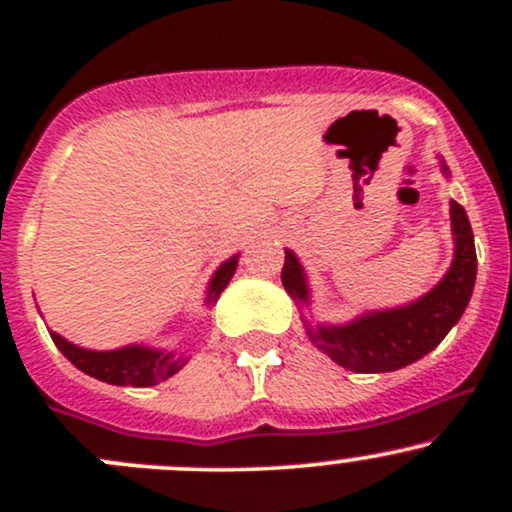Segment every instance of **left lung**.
<instances>
[{
	"label": "left lung",
	"instance_id": "1",
	"mask_svg": "<svg viewBox=\"0 0 512 512\" xmlns=\"http://www.w3.org/2000/svg\"><path fill=\"white\" fill-rule=\"evenodd\" d=\"M448 175V168L443 166ZM452 236H455V260L443 281L404 308L368 313L344 327H313L308 337L317 349L325 351L334 363L354 373H390L424 358L443 342L445 334L457 325L477 279V250L467 211L450 202ZM281 284L293 301L308 303V286L296 255L286 250Z\"/></svg>",
	"mask_w": 512,
	"mask_h": 512
}]
</instances>
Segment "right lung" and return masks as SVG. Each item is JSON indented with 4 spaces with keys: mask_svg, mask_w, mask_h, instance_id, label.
I'll list each match as a JSON object with an SVG mask.
<instances>
[{
    "mask_svg": "<svg viewBox=\"0 0 512 512\" xmlns=\"http://www.w3.org/2000/svg\"><path fill=\"white\" fill-rule=\"evenodd\" d=\"M236 267L238 257H231V260L221 264L219 272L214 274V279H211L209 284L207 303H214L216 298L221 296V291L228 286ZM50 337L52 342L57 344V349H60L76 368L84 370L91 378H98L110 385L149 387L168 380L170 375L178 373V370L187 363V358L182 356L175 358L173 354L144 349V346H125V349L117 351H88L69 344L67 339H62L57 332H50Z\"/></svg>",
    "mask_w": 512,
    "mask_h": 512,
    "instance_id": "add662e5",
    "label": "right lung"
}]
</instances>
